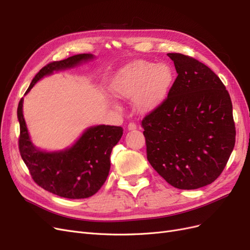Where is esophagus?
Masks as SVG:
<instances>
[{
    "mask_svg": "<svg viewBox=\"0 0 250 250\" xmlns=\"http://www.w3.org/2000/svg\"><path fill=\"white\" fill-rule=\"evenodd\" d=\"M127 128H128V130H134V129H137V124H135L134 122H130L129 124H128Z\"/></svg>",
    "mask_w": 250,
    "mask_h": 250,
    "instance_id": "34e87169",
    "label": "esophagus"
}]
</instances>
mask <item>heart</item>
<instances>
[{
	"label": "heart",
	"instance_id": "b5f03b06",
	"mask_svg": "<svg viewBox=\"0 0 250 250\" xmlns=\"http://www.w3.org/2000/svg\"><path fill=\"white\" fill-rule=\"evenodd\" d=\"M173 81L174 72L169 63L135 60L116 73L110 89L119 98L133 97V107L148 112L164 102Z\"/></svg>",
	"mask_w": 250,
	"mask_h": 250
}]
</instances>
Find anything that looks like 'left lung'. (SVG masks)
Returning <instances> with one entry per match:
<instances>
[{"label": "left lung", "instance_id": "obj_1", "mask_svg": "<svg viewBox=\"0 0 250 250\" xmlns=\"http://www.w3.org/2000/svg\"><path fill=\"white\" fill-rule=\"evenodd\" d=\"M177 72L168 97L142 121L147 160L174 188L195 190L215 181L236 143L228 89L208 66L168 53Z\"/></svg>", "mask_w": 250, "mask_h": 250}]
</instances>
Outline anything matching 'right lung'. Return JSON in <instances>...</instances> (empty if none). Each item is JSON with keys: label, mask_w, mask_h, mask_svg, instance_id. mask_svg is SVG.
Segmentation results:
<instances>
[{"label": "right lung", "mask_w": 250, "mask_h": 250, "mask_svg": "<svg viewBox=\"0 0 250 250\" xmlns=\"http://www.w3.org/2000/svg\"><path fill=\"white\" fill-rule=\"evenodd\" d=\"M93 58V54H78L48 63L35 75L25 95L42 77ZM22 101L21 98L18 107L19 149L33 180L46 191L64 198L81 199L96 194L108 176L111 150L122 137L123 128L109 125L89 127L72 147L46 152L37 149L30 140L22 115Z\"/></svg>", "instance_id": "1"}]
</instances>
